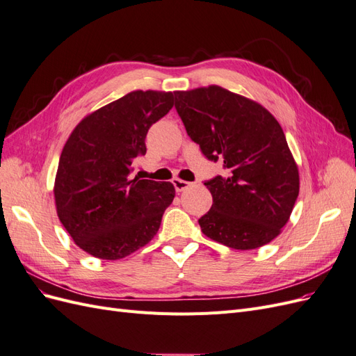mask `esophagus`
Wrapping results in <instances>:
<instances>
[{
  "instance_id": "1",
  "label": "esophagus",
  "mask_w": 356,
  "mask_h": 356,
  "mask_svg": "<svg viewBox=\"0 0 356 356\" xmlns=\"http://www.w3.org/2000/svg\"><path fill=\"white\" fill-rule=\"evenodd\" d=\"M172 184H174V187H175V190H177L178 193H179V191H184L186 188L190 187V182H187V181H184V179H179V178L172 179Z\"/></svg>"
}]
</instances>
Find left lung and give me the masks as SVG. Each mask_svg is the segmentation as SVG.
I'll return each instance as SVG.
<instances>
[{
	"mask_svg": "<svg viewBox=\"0 0 356 356\" xmlns=\"http://www.w3.org/2000/svg\"><path fill=\"white\" fill-rule=\"evenodd\" d=\"M188 136L225 175L204 182L212 207L203 234L233 250H255L281 233L298 197L300 178L285 134L263 105L220 86L174 92Z\"/></svg>",
	"mask_w": 356,
	"mask_h": 356,
	"instance_id": "left-lung-1",
	"label": "left lung"
}]
</instances>
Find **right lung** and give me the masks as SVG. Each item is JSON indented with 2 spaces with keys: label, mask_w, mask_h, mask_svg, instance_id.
I'll list each match as a JSON object with an SVG mask.
<instances>
[{
  "label": "right lung",
  "mask_w": 356,
  "mask_h": 356,
  "mask_svg": "<svg viewBox=\"0 0 356 356\" xmlns=\"http://www.w3.org/2000/svg\"><path fill=\"white\" fill-rule=\"evenodd\" d=\"M172 106V92L135 90L86 115L71 132L53 193L62 225L83 251L120 260L156 236L175 188L131 172L147 153L148 129Z\"/></svg>",
  "instance_id": "add662e5"
}]
</instances>
